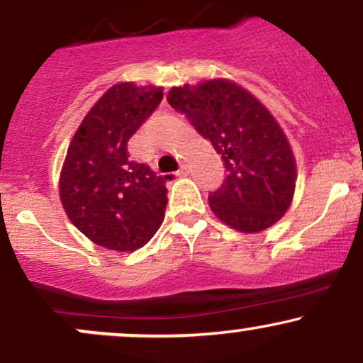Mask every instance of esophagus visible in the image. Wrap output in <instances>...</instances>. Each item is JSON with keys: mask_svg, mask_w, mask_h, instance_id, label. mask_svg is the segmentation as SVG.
Wrapping results in <instances>:
<instances>
[{"mask_svg": "<svg viewBox=\"0 0 363 363\" xmlns=\"http://www.w3.org/2000/svg\"><path fill=\"white\" fill-rule=\"evenodd\" d=\"M187 174H189V169H187L186 165H181V167H179V170L176 172V176L177 177H186Z\"/></svg>", "mask_w": 363, "mask_h": 363, "instance_id": "1", "label": "esophagus"}]
</instances>
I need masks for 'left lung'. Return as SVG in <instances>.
Listing matches in <instances>:
<instances>
[{
  "label": "left lung",
  "mask_w": 363,
  "mask_h": 363,
  "mask_svg": "<svg viewBox=\"0 0 363 363\" xmlns=\"http://www.w3.org/2000/svg\"><path fill=\"white\" fill-rule=\"evenodd\" d=\"M167 101L223 158L225 184L208 198L216 218L244 234L277 223L294 201L297 164L264 104L227 78L172 86Z\"/></svg>",
  "instance_id": "left-lung-1"
}]
</instances>
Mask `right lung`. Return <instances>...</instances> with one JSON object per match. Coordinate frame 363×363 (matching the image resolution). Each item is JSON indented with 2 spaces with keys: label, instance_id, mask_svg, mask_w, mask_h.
Returning <instances> with one entry per match:
<instances>
[{
  "label": "right lung",
  "instance_id": "obj_1",
  "mask_svg": "<svg viewBox=\"0 0 363 363\" xmlns=\"http://www.w3.org/2000/svg\"><path fill=\"white\" fill-rule=\"evenodd\" d=\"M164 97L155 85H112L74 131L60 174L62 210L94 244L133 252L160 228L167 206L165 181L131 160L128 141Z\"/></svg>",
  "mask_w": 363,
  "mask_h": 363
}]
</instances>
